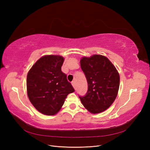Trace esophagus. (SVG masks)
I'll return each mask as SVG.
<instances>
[{
  "label": "esophagus",
  "mask_w": 150,
  "mask_h": 150,
  "mask_svg": "<svg viewBox=\"0 0 150 150\" xmlns=\"http://www.w3.org/2000/svg\"><path fill=\"white\" fill-rule=\"evenodd\" d=\"M72 86H73L74 88H76V83H75V81H72Z\"/></svg>",
  "instance_id": "esophagus-1"
}]
</instances>
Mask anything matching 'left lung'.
<instances>
[{
	"label": "left lung",
	"mask_w": 150,
	"mask_h": 150,
	"mask_svg": "<svg viewBox=\"0 0 150 150\" xmlns=\"http://www.w3.org/2000/svg\"><path fill=\"white\" fill-rule=\"evenodd\" d=\"M81 67L88 81L84 96H79L86 110L93 114L103 112L115 101L120 87V75L108 59L95 54L83 57Z\"/></svg>",
	"instance_id": "1"
}]
</instances>
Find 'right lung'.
<instances>
[{
    "label": "right lung",
    "mask_w": 150,
    "mask_h": 150,
    "mask_svg": "<svg viewBox=\"0 0 150 150\" xmlns=\"http://www.w3.org/2000/svg\"><path fill=\"white\" fill-rule=\"evenodd\" d=\"M64 61L61 56H44L33 66L27 76L29 100L44 115H56L67 95L74 92L66 74L61 71Z\"/></svg>",
    "instance_id": "1"
}]
</instances>
